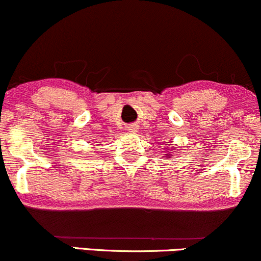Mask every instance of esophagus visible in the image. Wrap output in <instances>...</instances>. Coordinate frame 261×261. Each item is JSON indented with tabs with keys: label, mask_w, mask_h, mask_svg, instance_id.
Wrapping results in <instances>:
<instances>
[{
	"label": "esophagus",
	"mask_w": 261,
	"mask_h": 261,
	"mask_svg": "<svg viewBox=\"0 0 261 261\" xmlns=\"http://www.w3.org/2000/svg\"><path fill=\"white\" fill-rule=\"evenodd\" d=\"M136 128H138V126H136V125H130V126H128V130H131V131H136Z\"/></svg>",
	"instance_id": "esophagus-1"
}]
</instances>
